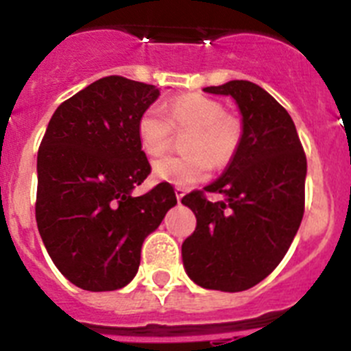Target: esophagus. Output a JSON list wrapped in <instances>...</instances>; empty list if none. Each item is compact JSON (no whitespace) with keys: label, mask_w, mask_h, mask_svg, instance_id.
<instances>
[{"label":"esophagus","mask_w":351,"mask_h":351,"mask_svg":"<svg viewBox=\"0 0 351 351\" xmlns=\"http://www.w3.org/2000/svg\"><path fill=\"white\" fill-rule=\"evenodd\" d=\"M184 195H186V190H184V188H181V186H176V197H178L179 202H181L182 197H184Z\"/></svg>","instance_id":"esophagus-1"}]
</instances>
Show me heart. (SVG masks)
Segmentation results:
<instances>
[{
	"mask_svg": "<svg viewBox=\"0 0 351 351\" xmlns=\"http://www.w3.org/2000/svg\"><path fill=\"white\" fill-rule=\"evenodd\" d=\"M172 128H190L182 156H165L153 163L154 179L173 186H191L209 176L210 163L226 165L243 141V123L209 96L190 93L178 96L169 107L145 108L137 121V137L149 156H158L169 147Z\"/></svg>",
	"mask_w": 351,
	"mask_h": 351,
	"instance_id": "b5f03b06",
	"label": "heart"
}]
</instances>
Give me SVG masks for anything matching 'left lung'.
I'll return each instance as SVG.
<instances>
[{
    "instance_id": "left-lung-1",
    "label": "left lung",
    "mask_w": 351,
    "mask_h": 351,
    "mask_svg": "<svg viewBox=\"0 0 351 351\" xmlns=\"http://www.w3.org/2000/svg\"><path fill=\"white\" fill-rule=\"evenodd\" d=\"M232 96L243 116L235 156L204 190L181 202L197 216L182 243V265L198 287L243 291L265 280L287 255L304 216L306 154L290 114L256 84L230 80L204 89Z\"/></svg>"
}]
</instances>
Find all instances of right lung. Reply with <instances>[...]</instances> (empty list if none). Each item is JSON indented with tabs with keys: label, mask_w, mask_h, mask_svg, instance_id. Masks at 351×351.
Wrapping results in <instances>:
<instances>
[{
	"label": "right lung",
	"mask_w": 351,
	"mask_h": 351,
	"mask_svg": "<svg viewBox=\"0 0 351 351\" xmlns=\"http://www.w3.org/2000/svg\"><path fill=\"white\" fill-rule=\"evenodd\" d=\"M158 96L151 84L104 77L49 121L36 158V225L56 267L82 290L126 287L144 239L178 204L169 182L133 197L151 173L137 121Z\"/></svg>",
	"instance_id": "1"
}]
</instances>
